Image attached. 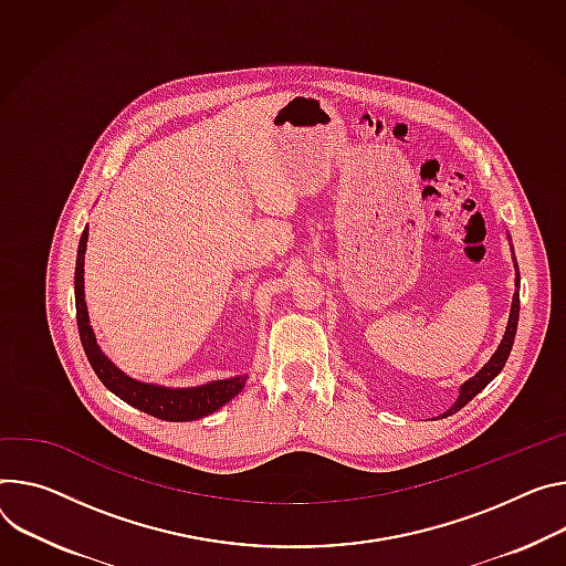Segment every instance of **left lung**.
I'll return each mask as SVG.
<instances>
[{
    "mask_svg": "<svg viewBox=\"0 0 566 566\" xmlns=\"http://www.w3.org/2000/svg\"><path fill=\"white\" fill-rule=\"evenodd\" d=\"M517 291H515V295H512V306H510V318H507V327H505V334H503V340H501V345L496 347V352L492 354V358L490 361L470 379V381H465L462 384V388H460V395H458V399H455V403L447 410V413H442V418H447V416H451V413H455V410H460L462 406H465L468 401H472L501 370H503V366H505V361H507V356H510V349H512V343H515V334H517V323H520V269H517Z\"/></svg>",
    "mask_w": 566,
    "mask_h": 566,
    "instance_id": "8db88e82",
    "label": "left lung"
}]
</instances>
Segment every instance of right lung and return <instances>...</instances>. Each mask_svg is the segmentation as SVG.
<instances>
[{
  "mask_svg": "<svg viewBox=\"0 0 566 566\" xmlns=\"http://www.w3.org/2000/svg\"><path fill=\"white\" fill-rule=\"evenodd\" d=\"M85 245H87V228L81 234L78 254H76V271H74V297H76V323L81 343L85 349L87 361L96 377L101 379L111 392H115L126 403L144 410V413L160 418L167 422H189L214 413L223 403H228L232 397H237L245 384L243 377L210 381L193 388H167L158 384H144L126 373H122L111 358L101 352L96 345V336L90 325L87 304H85V291H83V264H85Z\"/></svg>",
  "mask_w": 566,
  "mask_h": 566,
  "instance_id": "right-lung-1",
  "label": "right lung"
}]
</instances>
